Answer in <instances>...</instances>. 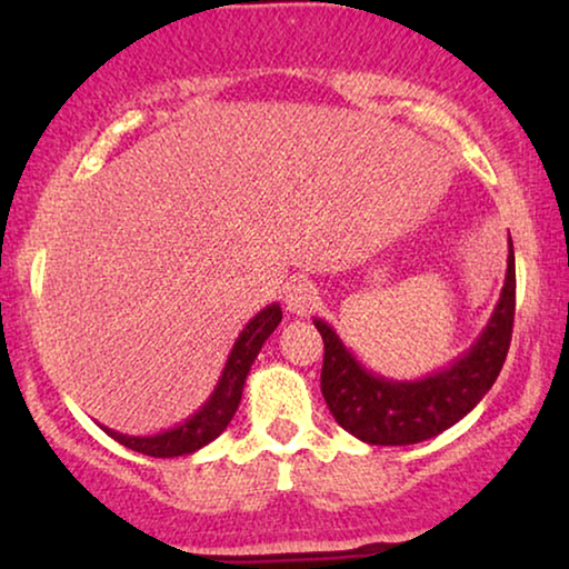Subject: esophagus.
<instances>
[{
	"label": "esophagus",
	"mask_w": 569,
	"mask_h": 569,
	"mask_svg": "<svg viewBox=\"0 0 569 569\" xmlns=\"http://www.w3.org/2000/svg\"><path fill=\"white\" fill-rule=\"evenodd\" d=\"M318 302V290L310 279H290L284 287V306L295 316H308Z\"/></svg>",
	"instance_id": "esophagus-1"
}]
</instances>
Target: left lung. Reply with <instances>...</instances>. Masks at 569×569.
Masks as SVG:
<instances>
[{
	"label": "left lung",
	"mask_w": 569,
	"mask_h": 569,
	"mask_svg": "<svg viewBox=\"0 0 569 569\" xmlns=\"http://www.w3.org/2000/svg\"><path fill=\"white\" fill-rule=\"evenodd\" d=\"M516 316V251L508 238V271L500 300L477 341L446 368L393 380L365 368L331 323L313 318L323 337L321 391L333 419L368 446H415L430 440L485 399L510 349Z\"/></svg>",
	"instance_id": "obj_1"
}]
</instances>
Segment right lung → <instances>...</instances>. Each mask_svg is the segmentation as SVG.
<instances>
[{
	"mask_svg": "<svg viewBox=\"0 0 569 569\" xmlns=\"http://www.w3.org/2000/svg\"><path fill=\"white\" fill-rule=\"evenodd\" d=\"M279 321H282V308H279V302H271V306L259 310V313L243 326V331L238 333L236 345L230 349L228 362H224L222 376L217 380L214 391L209 393V399L201 403L191 417H186L183 422L154 435H123L103 425H100V430H106V435H111V438L116 442H121V446L152 458H178L197 453V450L209 446V442L217 440L224 430H228L230 419L236 417L238 411L240 396H243V386L248 372H251V365L256 357H259L263 341L274 333Z\"/></svg>",
	"mask_w": 569,
	"mask_h": 569,
	"instance_id": "add662e5",
	"label": "right lung"
}]
</instances>
